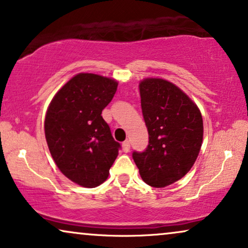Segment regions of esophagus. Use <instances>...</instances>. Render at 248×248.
Instances as JSON below:
<instances>
[{"label": "esophagus", "instance_id": "34e87169", "mask_svg": "<svg viewBox=\"0 0 248 248\" xmlns=\"http://www.w3.org/2000/svg\"><path fill=\"white\" fill-rule=\"evenodd\" d=\"M122 150H124V152H126V153H128V152L130 151L129 140H124V143H122Z\"/></svg>", "mask_w": 248, "mask_h": 248}]
</instances>
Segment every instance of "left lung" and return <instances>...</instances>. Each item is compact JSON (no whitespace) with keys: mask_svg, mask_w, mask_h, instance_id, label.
I'll use <instances>...</instances> for the list:
<instances>
[{"mask_svg":"<svg viewBox=\"0 0 248 248\" xmlns=\"http://www.w3.org/2000/svg\"><path fill=\"white\" fill-rule=\"evenodd\" d=\"M140 93L148 145L133 152V158L145 183L163 188L195 163L203 141L202 114L180 88L164 79H144Z\"/></svg>","mask_w":248,"mask_h":248,"instance_id":"left-lung-1","label":"left lung"}]
</instances>
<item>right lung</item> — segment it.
<instances>
[{"mask_svg": "<svg viewBox=\"0 0 248 248\" xmlns=\"http://www.w3.org/2000/svg\"><path fill=\"white\" fill-rule=\"evenodd\" d=\"M117 87L114 79L78 74L55 94L46 112L45 137L53 160L82 187L100 186L108 179L121 147L101 115Z\"/></svg>", "mask_w": 248, "mask_h": 248, "instance_id": "right-lung-1", "label": "right lung"}]
</instances>
